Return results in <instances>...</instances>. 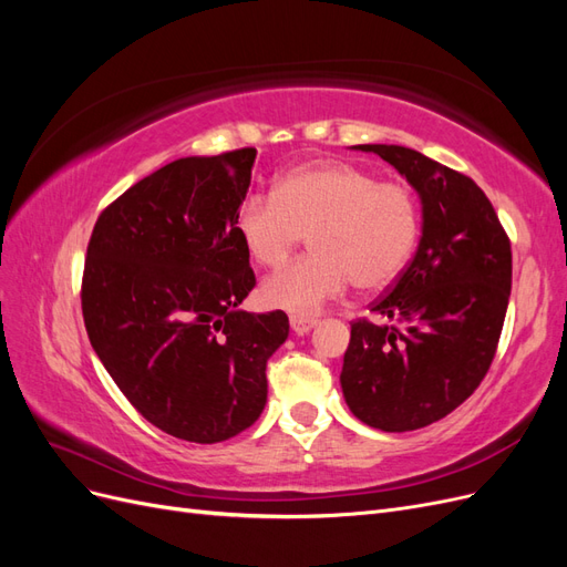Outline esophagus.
Here are the masks:
<instances>
[{
    "label": "esophagus",
    "instance_id": "obj_1",
    "mask_svg": "<svg viewBox=\"0 0 567 567\" xmlns=\"http://www.w3.org/2000/svg\"><path fill=\"white\" fill-rule=\"evenodd\" d=\"M315 326H317V319H312V317H298V315L290 317V329H293L298 336L310 333Z\"/></svg>",
    "mask_w": 567,
    "mask_h": 567
}]
</instances>
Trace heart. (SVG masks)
<instances>
[{
    "label": "heart",
    "mask_w": 567,
    "mask_h": 567,
    "mask_svg": "<svg viewBox=\"0 0 567 567\" xmlns=\"http://www.w3.org/2000/svg\"><path fill=\"white\" fill-rule=\"evenodd\" d=\"M236 229L267 269L286 265L310 234L315 252L262 284L269 307L310 317L350 284L379 293L398 281L419 244L421 208L404 184L379 182L350 163H317L290 169L274 194H248Z\"/></svg>",
    "instance_id": "obj_1"
}]
</instances>
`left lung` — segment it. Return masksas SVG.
I'll list each match as a JSON object with an SVG mask.
<instances>
[{
  "mask_svg": "<svg viewBox=\"0 0 567 567\" xmlns=\"http://www.w3.org/2000/svg\"><path fill=\"white\" fill-rule=\"evenodd\" d=\"M375 153L416 188V255L371 319L352 321L340 371L352 414L385 433L419 431L466 402L499 346L511 296V241L471 177L394 144Z\"/></svg>",
  "mask_w": 567,
  "mask_h": 567,
  "instance_id": "8db88e82",
  "label": "left lung"
}]
</instances>
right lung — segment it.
Returning <instances> with one entry per match:
<instances>
[{
  "label": "right lung",
  "instance_id": "obj_1",
  "mask_svg": "<svg viewBox=\"0 0 567 567\" xmlns=\"http://www.w3.org/2000/svg\"><path fill=\"white\" fill-rule=\"evenodd\" d=\"M255 148L167 163L99 215L82 317L115 385L163 433L198 444L238 435L267 404V359L288 317L238 305L255 286L236 215Z\"/></svg>",
  "mask_w": 567,
  "mask_h": 567
}]
</instances>
